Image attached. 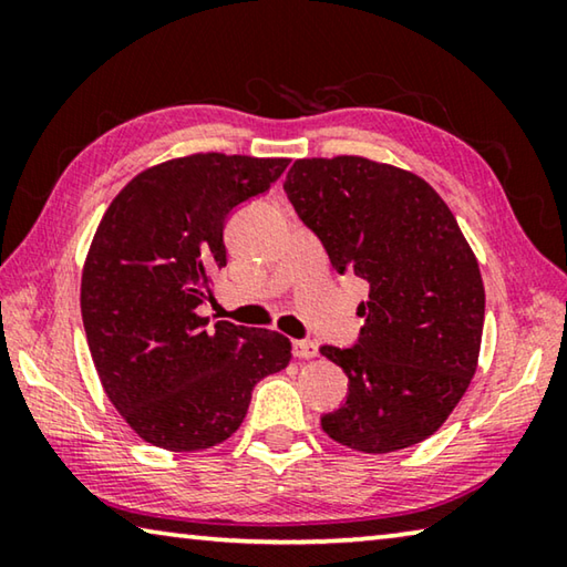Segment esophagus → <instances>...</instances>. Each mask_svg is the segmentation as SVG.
<instances>
[{"mask_svg":"<svg viewBox=\"0 0 567 567\" xmlns=\"http://www.w3.org/2000/svg\"><path fill=\"white\" fill-rule=\"evenodd\" d=\"M292 354L300 360H310V358H318V344L312 340H295L292 342Z\"/></svg>","mask_w":567,"mask_h":567,"instance_id":"34e87169","label":"esophagus"}]
</instances>
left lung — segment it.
<instances>
[{
  "label": "left lung",
  "instance_id": "1",
  "mask_svg": "<svg viewBox=\"0 0 567 567\" xmlns=\"http://www.w3.org/2000/svg\"><path fill=\"white\" fill-rule=\"evenodd\" d=\"M285 192L334 270L370 287L358 342L320 348L350 380L322 430L360 453L422 443L465 395L483 340L485 287L455 215L412 172L350 155L297 159Z\"/></svg>",
  "mask_w": 567,
  "mask_h": 567
}]
</instances>
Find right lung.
<instances>
[{
  "mask_svg": "<svg viewBox=\"0 0 567 567\" xmlns=\"http://www.w3.org/2000/svg\"><path fill=\"white\" fill-rule=\"evenodd\" d=\"M290 159L189 155L140 172L104 213L82 270V322L102 388L147 443L192 453L235 433L252 388L287 368L280 332L207 328L225 223Z\"/></svg>",
  "mask_w": 567,
  "mask_h": 567,
  "instance_id": "obj_1",
  "label": "right lung"
}]
</instances>
